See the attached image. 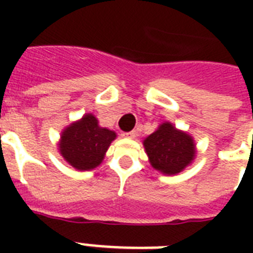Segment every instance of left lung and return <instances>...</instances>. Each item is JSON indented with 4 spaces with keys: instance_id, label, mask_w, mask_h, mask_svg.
<instances>
[{
    "instance_id": "8db88e82",
    "label": "left lung",
    "mask_w": 253,
    "mask_h": 253,
    "mask_svg": "<svg viewBox=\"0 0 253 253\" xmlns=\"http://www.w3.org/2000/svg\"><path fill=\"white\" fill-rule=\"evenodd\" d=\"M117 138L114 131L99 126L91 113L71 123L61 132L60 155L77 170H90L102 163L111 142Z\"/></svg>"
}]
</instances>
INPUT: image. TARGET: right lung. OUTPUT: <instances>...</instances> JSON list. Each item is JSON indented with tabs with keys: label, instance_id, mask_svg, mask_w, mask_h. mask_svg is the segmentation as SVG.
<instances>
[{
	"label": "right lung",
	"instance_id": "add662e5",
	"mask_svg": "<svg viewBox=\"0 0 253 253\" xmlns=\"http://www.w3.org/2000/svg\"><path fill=\"white\" fill-rule=\"evenodd\" d=\"M151 166L164 174H177L196 158V144L189 134L177 130L170 122L163 123L144 139Z\"/></svg>",
	"mask_w": 253,
	"mask_h": 253
}]
</instances>
